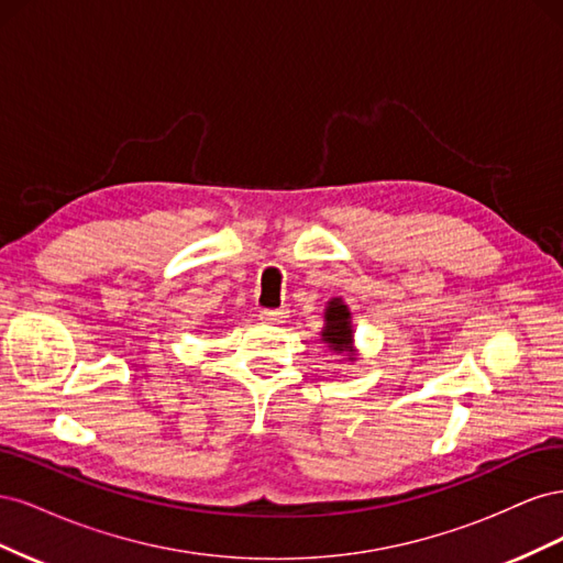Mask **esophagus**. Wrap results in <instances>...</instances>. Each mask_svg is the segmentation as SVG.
I'll use <instances>...</instances> for the list:
<instances>
[{
	"mask_svg": "<svg viewBox=\"0 0 563 563\" xmlns=\"http://www.w3.org/2000/svg\"><path fill=\"white\" fill-rule=\"evenodd\" d=\"M286 319H288V310H286V308L263 310V312H261V321H263V323H284Z\"/></svg>",
	"mask_w": 563,
	"mask_h": 563,
	"instance_id": "1",
	"label": "esophagus"
}]
</instances>
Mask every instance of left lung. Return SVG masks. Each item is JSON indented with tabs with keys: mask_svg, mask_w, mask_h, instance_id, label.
Segmentation results:
<instances>
[{
	"mask_svg": "<svg viewBox=\"0 0 563 563\" xmlns=\"http://www.w3.org/2000/svg\"><path fill=\"white\" fill-rule=\"evenodd\" d=\"M319 335L321 343L327 345L331 354H340L345 362H356L352 312L340 296L327 302V310H323V329Z\"/></svg>",
	"mask_w": 563,
	"mask_h": 563,
	"instance_id": "left-lung-1",
	"label": "left lung"
}]
</instances>
